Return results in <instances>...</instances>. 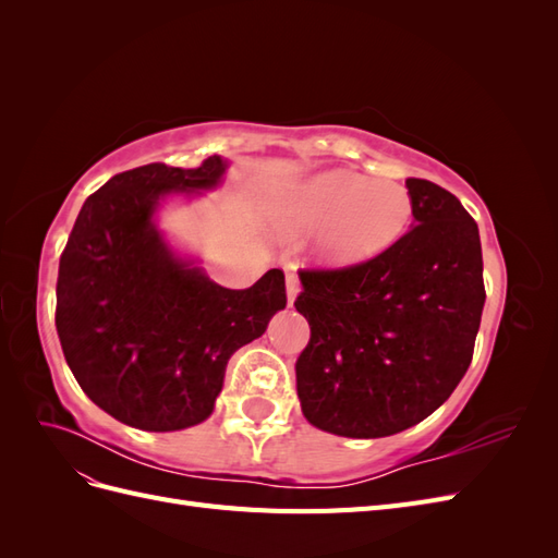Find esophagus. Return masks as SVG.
Wrapping results in <instances>:
<instances>
[{
    "label": "esophagus",
    "instance_id": "34e87169",
    "mask_svg": "<svg viewBox=\"0 0 558 558\" xmlns=\"http://www.w3.org/2000/svg\"><path fill=\"white\" fill-rule=\"evenodd\" d=\"M298 291H300V279H298L295 267H286V295H289V305H293Z\"/></svg>",
    "mask_w": 558,
    "mask_h": 558
}]
</instances>
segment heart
Returning a JSON list of instances; mask_svg holds the SVG:
<instances>
[{
    "instance_id": "obj_1",
    "label": "heart",
    "mask_w": 558,
    "mask_h": 558,
    "mask_svg": "<svg viewBox=\"0 0 558 558\" xmlns=\"http://www.w3.org/2000/svg\"><path fill=\"white\" fill-rule=\"evenodd\" d=\"M412 218V195L398 181L328 172L295 193L293 228L320 223L318 251L330 263H359L396 244Z\"/></svg>"
}]
</instances>
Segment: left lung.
Masks as SVG:
<instances>
[{
  "instance_id": "8db88e82",
  "label": "left lung",
  "mask_w": 558,
  "mask_h": 558,
  "mask_svg": "<svg viewBox=\"0 0 558 558\" xmlns=\"http://www.w3.org/2000/svg\"><path fill=\"white\" fill-rule=\"evenodd\" d=\"M414 226L375 258L300 269L310 342L295 361L312 426L384 437L433 414L463 379L484 307L475 218L426 179L404 181Z\"/></svg>"
}]
</instances>
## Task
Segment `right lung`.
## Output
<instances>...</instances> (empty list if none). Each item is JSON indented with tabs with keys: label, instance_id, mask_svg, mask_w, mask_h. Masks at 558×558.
I'll return each mask as SVG.
<instances>
[{
	"label": "right lung",
	"instance_id": "right-lung-1",
	"mask_svg": "<svg viewBox=\"0 0 558 558\" xmlns=\"http://www.w3.org/2000/svg\"><path fill=\"white\" fill-rule=\"evenodd\" d=\"M226 162H165L116 174L76 216L60 256L56 328L66 365L97 408L142 430L205 421L228 361L286 307L281 269L248 289L214 283L174 258L154 226L158 199L211 189Z\"/></svg>",
	"mask_w": 558,
	"mask_h": 558
}]
</instances>
